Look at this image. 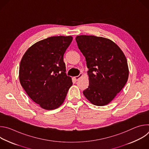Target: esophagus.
Returning <instances> with one entry per match:
<instances>
[{
    "mask_svg": "<svg viewBox=\"0 0 149 149\" xmlns=\"http://www.w3.org/2000/svg\"><path fill=\"white\" fill-rule=\"evenodd\" d=\"M82 77V74H80L79 75H78V76H76V77H74V79L75 80V81H78L81 77Z\"/></svg>",
    "mask_w": 149,
    "mask_h": 149,
    "instance_id": "34e87169",
    "label": "esophagus"
}]
</instances>
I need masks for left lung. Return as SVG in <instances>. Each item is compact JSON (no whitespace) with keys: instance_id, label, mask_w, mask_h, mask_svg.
Here are the masks:
<instances>
[{"instance_id":"left-lung-1","label":"left lung","mask_w":149,"mask_h":149,"mask_svg":"<svg viewBox=\"0 0 149 149\" xmlns=\"http://www.w3.org/2000/svg\"><path fill=\"white\" fill-rule=\"evenodd\" d=\"M75 39L89 69V86L83 94L95 105H107L128 79L129 71L125 56L116 44L107 38L79 35Z\"/></svg>"}]
</instances>
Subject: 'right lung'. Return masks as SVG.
<instances>
[{"mask_svg":"<svg viewBox=\"0 0 149 149\" xmlns=\"http://www.w3.org/2000/svg\"><path fill=\"white\" fill-rule=\"evenodd\" d=\"M71 36H51L37 42L21 59L19 78L28 96L42 109L54 110L62 104L72 82L65 71L63 54Z\"/></svg>","mask_w":149,"mask_h":149,"instance_id":"1","label":"right lung"}]
</instances>
